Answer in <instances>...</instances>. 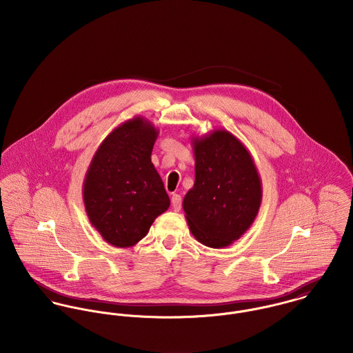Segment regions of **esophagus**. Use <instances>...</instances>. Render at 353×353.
I'll list each match as a JSON object with an SVG mask.
<instances>
[{
	"label": "esophagus",
	"mask_w": 353,
	"mask_h": 353,
	"mask_svg": "<svg viewBox=\"0 0 353 353\" xmlns=\"http://www.w3.org/2000/svg\"><path fill=\"white\" fill-rule=\"evenodd\" d=\"M171 203H172V209H174L175 212H179L181 208H182V199H181V196H179V194H172Z\"/></svg>",
	"instance_id": "34e87169"
}]
</instances>
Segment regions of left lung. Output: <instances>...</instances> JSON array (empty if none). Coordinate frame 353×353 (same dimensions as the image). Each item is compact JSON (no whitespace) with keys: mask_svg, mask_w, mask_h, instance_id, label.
Here are the masks:
<instances>
[{"mask_svg":"<svg viewBox=\"0 0 353 353\" xmlns=\"http://www.w3.org/2000/svg\"><path fill=\"white\" fill-rule=\"evenodd\" d=\"M196 181L183 199L193 236L223 249L252 227L262 201V182L250 152L225 129L193 136Z\"/></svg>","mask_w":353,"mask_h":353,"instance_id":"obj_1","label":"left lung"}]
</instances>
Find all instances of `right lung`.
<instances>
[{
	"label": "right lung",
	"instance_id": "obj_1",
	"mask_svg": "<svg viewBox=\"0 0 353 353\" xmlns=\"http://www.w3.org/2000/svg\"><path fill=\"white\" fill-rule=\"evenodd\" d=\"M159 129L144 117L115 128L95 152L83 183L87 216L101 238L115 248H132L170 206L151 160Z\"/></svg>",
	"mask_w": 353,
	"mask_h": 353
}]
</instances>
